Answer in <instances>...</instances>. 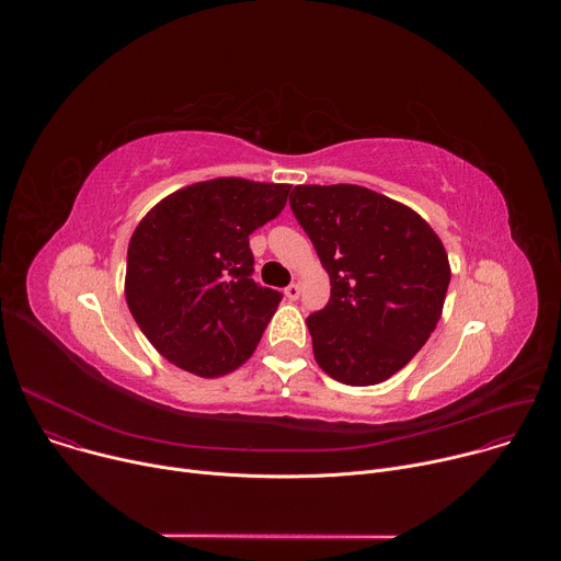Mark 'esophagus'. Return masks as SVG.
<instances>
[{
    "instance_id": "esophagus-1",
    "label": "esophagus",
    "mask_w": 561,
    "mask_h": 561,
    "mask_svg": "<svg viewBox=\"0 0 561 561\" xmlns=\"http://www.w3.org/2000/svg\"><path fill=\"white\" fill-rule=\"evenodd\" d=\"M299 293H301L299 284H290V286H286V290H284V295H286L290 301H295V299L299 297Z\"/></svg>"
}]
</instances>
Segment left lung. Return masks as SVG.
Masks as SVG:
<instances>
[{
	"instance_id": "left-lung-1",
	"label": "left lung",
	"mask_w": 561,
	"mask_h": 561,
	"mask_svg": "<svg viewBox=\"0 0 561 561\" xmlns=\"http://www.w3.org/2000/svg\"><path fill=\"white\" fill-rule=\"evenodd\" d=\"M290 208L331 277L306 319L314 362L348 386L402 370L435 331L450 282L439 234L402 202L355 184L295 186Z\"/></svg>"
}]
</instances>
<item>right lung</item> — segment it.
I'll return each mask as SVG.
<instances>
[{"instance_id":"add662e5","label":"right lung","mask_w":561,"mask_h":561,"mask_svg":"<svg viewBox=\"0 0 561 561\" xmlns=\"http://www.w3.org/2000/svg\"><path fill=\"white\" fill-rule=\"evenodd\" d=\"M288 193L290 184L217 178L167 195L141 217L124 295L159 355L206 379L249 362L282 301L251 279L249 234L284 210Z\"/></svg>"}]
</instances>
